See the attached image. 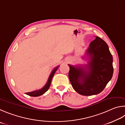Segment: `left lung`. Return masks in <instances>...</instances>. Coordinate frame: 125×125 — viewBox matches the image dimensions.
I'll use <instances>...</instances> for the list:
<instances>
[{"instance_id": "obj_1", "label": "left lung", "mask_w": 125, "mask_h": 125, "mask_svg": "<svg viewBox=\"0 0 125 125\" xmlns=\"http://www.w3.org/2000/svg\"><path fill=\"white\" fill-rule=\"evenodd\" d=\"M86 54L87 64L83 66L69 64V77L73 89L80 94H97L112 78L113 56L108 44L99 37L91 42Z\"/></svg>"}]
</instances>
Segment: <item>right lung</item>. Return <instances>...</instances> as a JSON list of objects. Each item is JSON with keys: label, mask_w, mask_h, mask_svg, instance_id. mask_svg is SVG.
<instances>
[{"label": "right lung", "mask_w": 125, "mask_h": 125, "mask_svg": "<svg viewBox=\"0 0 125 125\" xmlns=\"http://www.w3.org/2000/svg\"><path fill=\"white\" fill-rule=\"evenodd\" d=\"M59 66H56L55 68H54L53 70H52V73L49 76V78H48V80L47 82V83L45 84V86H44L42 88L39 89V90H36V91L26 93V94L31 96V97H39V96L43 94L44 93H45L48 90V89L49 88L52 78L54 75L55 73L57 70H58V69L59 68Z\"/></svg>", "instance_id": "add662e5"}]
</instances>
